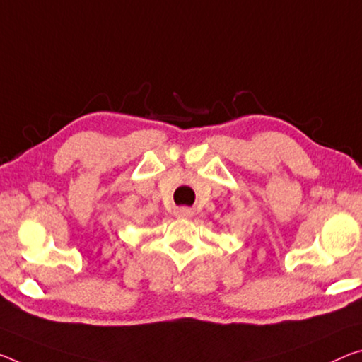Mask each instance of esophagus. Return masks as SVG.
Instances as JSON below:
<instances>
[{"label": "esophagus", "instance_id": "esophagus-1", "mask_svg": "<svg viewBox=\"0 0 362 362\" xmlns=\"http://www.w3.org/2000/svg\"><path fill=\"white\" fill-rule=\"evenodd\" d=\"M175 216L177 217H190L192 216V211L187 209V208H180L175 211Z\"/></svg>", "mask_w": 362, "mask_h": 362}]
</instances>
